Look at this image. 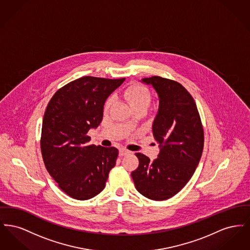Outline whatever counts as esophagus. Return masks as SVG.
<instances>
[{"instance_id":"obj_1","label":"esophagus","mask_w":250,"mask_h":250,"mask_svg":"<svg viewBox=\"0 0 250 250\" xmlns=\"http://www.w3.org/2000/svg\"><path fill=\"white\" fill-rule=\"evenodd\" d=\"M130 152L128 151V150H125V149H124V148H122V149H120L119 151V155L120 156H124V155H128Z\"/></svg>"}]
</instances>
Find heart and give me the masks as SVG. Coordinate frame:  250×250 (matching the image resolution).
I'll use <instances>...</instances> for the list:
<instances>
[{
    "label": "heart",
    "mask_w": 250,
    "mask_h": 250,
    "mask_svg": "<svg viewBox=\"0 0 250 250\" xmlns=\"http://www.w3.org/2000/svg\"><path fill=\"white\" fill-rule=\"evenodd\" d=\"M124 98L129 103L133 108L138 107H148L151 101V95L148 89L141 85H131L124 92ZM113 98H108L105 104V111L107 112L112 106Z\"/></svg>",
    "instance_id": "1"
}]
</instances>
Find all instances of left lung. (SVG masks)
<instances>
[{
    "mask_svg": "<svg viewBox=\"0 0 250 250\" xmlns=\"http://www.w3.org/2000/svg\"><path fill=\"white\" fill-rule=\"evenodd\" d=\"M158 96L152 130L159 154L154 161L136 153L140 164L131 176L136 189L153 201H164L181 190L199 165L203 129L196 103L181 84L158 76L145 78Z\"/></svg>",
    "mask_w": 250,
    "mask_h": 250,
    "instance_id": "left-lung-1",
    "label": "left lung"
}]
</instances>
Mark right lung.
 Masks as SVG:
<instances>
[{
    "label": "right lung",
    "mask_w": 250,
    "mask_h": 250,
    "mask_svg": "<svg viewBox=\"0 0 250 250\" xmlns=\"http://www.w3.org/2000/svg\"><path fill=\"white\" fill-rule=\"evenodd\" d=\"M125 80L83 77L62 87L48 102L41 153L50 176L73 199L85 201L99 194L115 166L118 150L89 145L87 133L99 125L107 97Z\"/></svg>",
    "instance_id": "obj_1"
}]
</instances>
